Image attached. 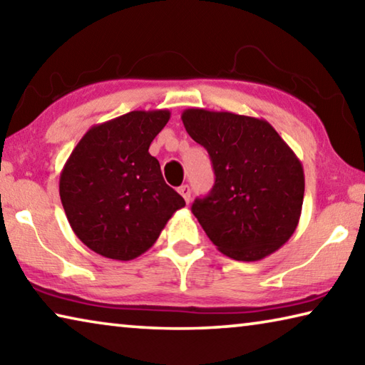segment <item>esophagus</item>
<instances>
[{
	"mask_svg": "<svg viewBox=\"0 0 365 365\" xmlns=\"http://www.w3.org/2000/svg\"><path fill=\"white\" fill-rule=\"evenodd\" d=\"M178 193H180V195L183 196V200H185V201L190 202V197H191V190H190L188 185H182V187L178 188Z\"/></svg>",
	"mask_w": 365,
	"mask_h": 365,
	"instance_id": "1",
	"label": "esophagus"
}]
</instances>
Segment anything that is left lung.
<instances>
[{"label":"left lung","mask_w":365,"mask_h":365,"mask_svg":"<svg viewBox=\"0 0 365 365\" xmlns=\"http://www.w3.org/2000/svg\"><path fill=\"white\" fill-rule=\"evenodd\" d=\"M183 125L212 160L215 183L191 206L209 240L235 261H261L285 245L301 217L304 170L267 120L190 108Z\"/></svg>","instance_id":"left-lung-1"}]
</instances>
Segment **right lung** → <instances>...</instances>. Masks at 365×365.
Wrapping results in <instances>:
<instances>
[{
    "label": "right lung",
    "instance_id": "add662e5",
    "mask_svg": "<svg viewBox=\"0 0 365 365\" xmlns=\"http://www.w3.org/2000/svg\"><path fill=\"white\" fill-rule=\"evenodd\" d=\"M170 110H132L86 132L59 177L61 202L80 242L115 261L156 243L185 200L164 182L151 141Z\"/></svg>",
    "mask_w": 365,
    "mask_h": 365
}]
</instances>
